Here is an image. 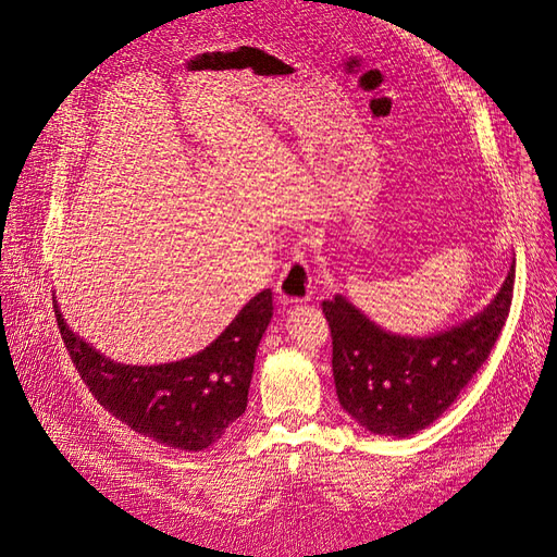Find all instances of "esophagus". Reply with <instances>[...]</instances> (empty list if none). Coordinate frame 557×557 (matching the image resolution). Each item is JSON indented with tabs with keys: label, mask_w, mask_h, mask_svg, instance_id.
<instances>
[{
	"label": "esophagus",
	"mask_w": 557,
	"mask_h": 557,
	"mask_svg": "<svg viewBox=\"0 0 557 557\" xmlns=\"http://www.w3.org/2000/svg\"><path fill=\"white\" fill-rule=\"evenodd\" d=\"M277 298L282 305H298L312 298V275L300 249H296L292 261L277 280Z\"/></svg>",
	"instance_id": "esophagus-1"
}]
</instances>
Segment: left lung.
<instances>
[{
  "instance_id": "obj_1",
  "label": "left lung",
  "mask_w": 557,
  "mask_h": 557,
  "mask_svg": "<svg viewBox=\"0 0 557 557\" xmlns=\"http://www.w3.org/2000/svg\"><path fill=\"white\" fill-rule=\"evenodd\" d=\"M516 261L495 298L462 324L411 337L376 326L345 296L321 302L337 400L368 433L409 437L437 421L486 363L509 317Z\"/></svg>"
}]
</instances>
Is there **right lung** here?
<instances>
[{
  "instance_id": "right-lung-1",
  "label": "right lung",
  "mask_w": 557,
  "mask_h": 557,
  "mask_svg": "<svg viewBox=\"0 0 557 557\" xmlns=\"http://www.w3.org/2000/svg\"><path fill=\"white\" fill-rule=\"evenodd\" d=\"M52 308L71 361L103 409L154 442L203 451L245 414L257 349L273 319V292L257 294L199 354L161 366L111 361L66 326L55 296Z\"/></svg>"
}]
</instances>
